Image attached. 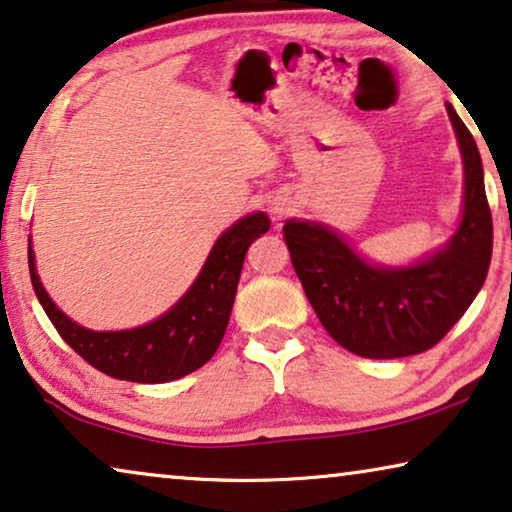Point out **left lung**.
Instances as JSON below:
<instances>
[{
	"label": "left lung",
	"mask_w": 512,
	"mask_h": 512,
	"mask_svg": "<svg viewBox=\"0 0 512 512\" xmlns=\"http://www.w3.org/2000/svg\"><path fill=\"white\" fill-rule=\"evenodd\" d=\"M464 161V207L446 247L409 268H383L355 254L323 224L288 219L284 240L309 305L328 335L362 358L427 351L448 335L485 284L492 212L476 140L448 103Z\"/></svg>",
	"instance_id": "obj_1"
}]
</instances>
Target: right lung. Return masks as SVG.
Here are the masks:
<instances>
[{"label":"right lung","mask_w":512,"mask_h":512,"mask_svg":"<svg viewBox=\"0 0 512 512\" xmlns=\"http://www.w3.org/2000/svg\"><path fill=\"white\" fill-rule=\"evenodd\" d=\"M268 228L270 219L263 212L235 221L214 242L201 274L182 300L157 321L133 330L94 332L59 311L36 274L32 242L27 247L29 277L59 337L85 362L113 379L168 383L196 372L219 348L238 293L244 254Z\"/></svg>","instance_id":"obj_1"}]
</instances>
